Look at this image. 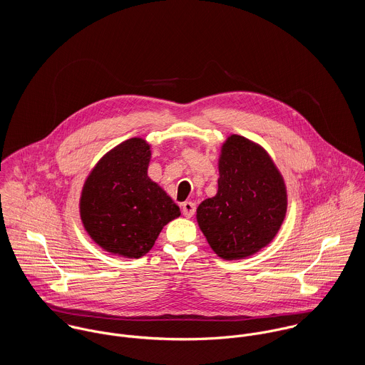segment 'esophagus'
I'll list each match as a JSON object with an SVG mask.
<instances>
[{
  "label": "esophagus",
  "instance_id": "esophagus-1",
  "mask_svg": "<svg viewBox=\"0 0 365 365\" xmlns=\"http://www.w3.org/2000/svg\"><path fill=\"white\" fill-rule=\"evenodd\" d=\"M182 213L185 217H191L195 213V204L191 201H187L182 204Z\"/></svg>",
  "mask_w": 365,
  "mask_h": 365
}]
</instances>
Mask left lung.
Here are the masks:
<instances>
[{"mask_svg":"<svg viewBox=\"0 0 365 365\" xmlns=\"http://www.w3.org/2000/svg\"><path fill=\"white\" fill-rule=\"evenodd\" d=\"M287 213V188L260 145L232 135L219 157L217 192L197 208L212 250L223 260L246 259L269 245Z\"/></svg>","mask_w":365,"mask_h":365,"instance_id":"8db88e82","label":"left lung"}]
</instances>
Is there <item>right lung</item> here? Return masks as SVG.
I'll return each instance as SVG.
<instances>
[{"label": "right lung", "mask_w": 365, "mask_h": 365, "mask_svg": "<svg viewBox=\"0 0 365 365\" xmlns=\"http://www.w3.org/2000/svg\"><path fill=\"white\" fill-rule=\"evenodd\" d=\"M150 145L132 138L109 150L87 177L80 216L90 237L105 252L139 259L161 229L181 215L178 205L148 175Z\"/></svg>", "instance_id": "right-lung-1"}]
</instances>
